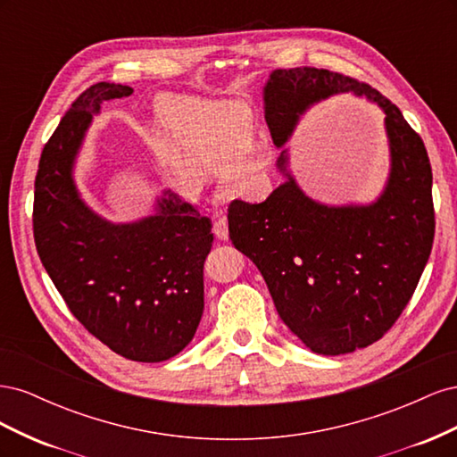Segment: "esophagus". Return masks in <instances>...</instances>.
<instances>
[{
	"label": "esophagus",
	"mask_w": 457,
	"mask_h": 457,
	"mask_svg": "<svg viewBox=\"0 0 457 457\" xmlns=\"http://www.w3.org/2000/svg\"><path fill=\"white\" fill-rule=\"evenodd\" d=\"M213 232H215V237L219 238V240H228V228H227V215L220 212L219 213V217H217V220H215V225H213Z\"/></svg>",
	"instance_id": "esophagus-1"
}]
</instances>
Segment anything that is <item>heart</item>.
<instances>
[{"label": "heart", "instance_id": "obj_1", "mask_svg": "<svg viewBox=\"0 0 457 457\" xmlns=\"http://www.w3.org/2000/svg\"><path fill=\"white\" fill-rule=\"evenodd\" d=\"M154 114L177 141L163 143V158L170 185L183 198L200 196L203 169L219 177L225 192L237 195L272 160L269 137H250L252 121L242 104L162 93Z\"/></svg>", "mask_w": 457, "mask_h": 457}]
</instances>
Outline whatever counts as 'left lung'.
Wrapping results in <instances>:
<instances>
[{
	"instance_id": "8db88e82",
	"label": "left lung",
	"mask_w": 457,
	"mask_h": 457,
	"mask_svg": "<svg viewBox=\"0 0 457 457\" xmlns=\"http://www.w3.org/2000/svg\"><path fill=\"white\" fill-rule=\"evenodd\" d=\"M133 89L99 81L81 93L41 150L34 240L68 309L114 353L162 362L181 353L204 312V261L212 220L163 190L154 213L110 223L81 200L74 165L93 116Z\"/></svg>"
}]
</instances>
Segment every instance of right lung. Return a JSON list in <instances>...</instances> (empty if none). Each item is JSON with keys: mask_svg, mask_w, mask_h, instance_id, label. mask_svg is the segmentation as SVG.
Here are the masks:
<instances>
[{"mask_svg": "<svg viewBox=\"0 0 457 457\" xmlns=\"http://www.w3.org/2000/svg\"><path fill=\"white\" fill-rule=\"evenodd\" d=\"M354 93L385 112L391 171L368 205H326L286 183L261 204L228 205V237L265 278L284 324L312 353L337 356L381 339L416 292L435 238L433 173L421 137L362 81L322 68L274 71L262 89L265 120L282 148L299 116L331 95Z\"/></svg>", "mask_w": 457, "mask_h": 457, "instance_id": "1", "label": "right lung"}]
</instances>
